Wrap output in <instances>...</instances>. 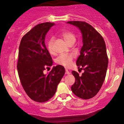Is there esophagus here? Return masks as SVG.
Segmentation results:
<instances>
[{
    "instance_id": "34e87169",
    "label": "esophagus",
    "mask_w": 124,
    "mask_h": 124,
    "mask_svg": "<svg viewBox=\"0 0 124 124\" xmlns=\"http://www.w3.org/2000/svg\"><path fill=\"white\" fill-rule=\"evenodd\" d=\"M65 74H70V71H68V70H65Z\"/></svg>"
}]
</instances>
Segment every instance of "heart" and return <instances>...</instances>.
I'll return each mask as SVG.
<instances>
[{
    "label": "heart",
    "instance_id": "heart-1",
    "mask_svg": "<svg viewBox=\"0 0 124 124\" xmlns=\"http://www.w3.org/2000/svg\"><path fill=\"white\" fill-rule=\"evenodd\" d=\"M62 37L68 44L70 42H75L76 41V37L74 35L69 31H63L62 33ZM53 38H51L48 41L47 43V47L48 50L50 53H53ZM74 56L72 54H61L56 58V62L58 64L65 67L69 68L72 65V60H73Z\"/></svg>",
    "mask_w": 124,
    "mask_h": 124
}]
</instances>
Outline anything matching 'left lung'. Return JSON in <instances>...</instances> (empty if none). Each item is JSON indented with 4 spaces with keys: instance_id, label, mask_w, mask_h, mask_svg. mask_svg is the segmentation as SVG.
I'll use <instances>...</instances> for the list:
<instances>
[{
    "instance_id": "1",
    "label": "left lung",
    "mask_w": 124,
    "mask_h": 124,
    "mask_svg": "<svg viewBox=\"0 0 124 124\" xmlns=\"http://www.w3.org/2000/svg\"><path fill=\"white\" fill-rule=\"evenodd\" d=\"M67 23L76 26L80 31L83 42L76 65L84 70V72L79 76L77 72L72 71L75 83L71 90L79 98L90 99L97 94L106 76L108 57L106 44L102 36L89 24L78 21Z\"/></svg>"
}]
</instances>
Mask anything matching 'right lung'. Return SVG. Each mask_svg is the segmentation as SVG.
Returning a JSON list of instances; mask_svg holds the SVG:
<instances>
[{
  "label": "right lung",
  "instance_id": "add662e5",
  "mask_svg": "<svg viewBox=\"0 0 124 124\" xmlns=\"http://www.w3.org/2000/svg\"><path fill=\"white\" fill-rule=\"evenodd\" d=\"M54 23L39 24L22 38L19 46L17 70L21 83L27 95L33 101L43 102L56 93L65 70L61 65L53 67L47 74L44 70L53 65L45 45L46 35Z\"/></svg>",
  "mask_w": 124,
  "mask_h": 124
}]
</instances>
